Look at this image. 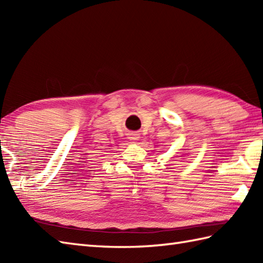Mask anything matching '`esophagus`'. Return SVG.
I'll list each match as a JSON object with an SVG mask.
<instances>
[{
	"label": "esophagus",
	"mask_w": 263,
	"mask_h": 263,
	"mask_svg": "<svg viewBox=\"0 0 263 263\" xmlns=\"http://www.w3.org/2000/svg\"><path fill=\"white\" fill-rule=\"evenodd\" d=\"M127 136L131 141L137 142L138 140H140V136H139V133H137V132H131V133H128Z\"/></svg>",
	"instance_id": "1"
}]
</instances>
